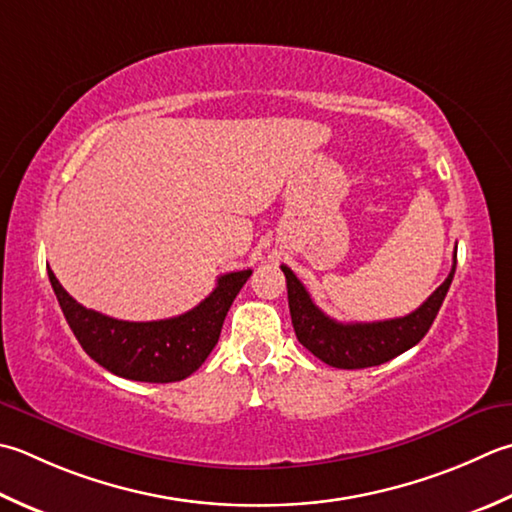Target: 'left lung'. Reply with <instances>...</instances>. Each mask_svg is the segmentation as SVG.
Listing matches in <instances>:
<instances>
[{
    "label": "left lung",
    "mask_w": 512,
    "mask_h": 512,
    "mask_svg": "<svg viewBox=\"0 0 512 512\" xmlns=\"http://www.w3.org/2000/svg\"><path fill=\"white\" fill-rule=\"evenodd\" d=\"M457 266V250L453 255V268L446 282L439 286L426 302L413 313L397 319L370 324H342L330 319L310 299L304 284L295 277L293 270L282 266L288 288V308L293 319L299 344L306 346L317 359L333 368H368L379 366L406 353L424 339L428 328L433 326L444 297L453 282Z\"/></svg>",
    "instance_id": "1"
}]
</instances>
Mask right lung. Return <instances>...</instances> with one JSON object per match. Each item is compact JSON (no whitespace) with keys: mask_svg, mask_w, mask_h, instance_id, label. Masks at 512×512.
<instances>
[{"mask_svg":"<svg viewBox=\"0 0 512 512\" xmlns=\"http://www.w3.org/2000/svg\"><path fill=\"white\" fill-rule=\"evenodd\" d=\"M250 275V268L222 275L213 293L184 315L159 322H124L77 304L48 268L50 286L86 355L113 375L150 384L179 382L206 362L230 304Z\"/></svg>","mask_w":512,"mask_h":512,"instance_id":"1","label":"right lung"}]
</instances>
